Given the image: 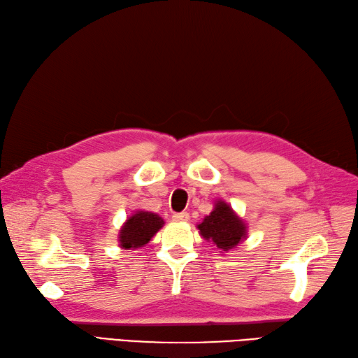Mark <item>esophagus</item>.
<instances>
[{
  "mask_svg": "<svg viewBox=\"0 0 358 358\" xmlns=\"http://www.w3.org/2000/svg\"><path fill=\"white\" fill-rule=\"evenodd\" d=\"M173 221H178V222H186L189 221V213L187 212H180V213H176L172 217Z\"/></svg>",
  "mask_w": 358,
  "mask_h": 358,
  "instance_id": "obj_1",
  "label": "esophagus"
}]
</instances>
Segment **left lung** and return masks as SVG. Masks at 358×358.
<instances>
[{"label": "left lung", "instance_id": "8db88e82", "mask_svg": "<svg viewBox=\"0 0 358 358\" xmlns=\"http://www.w3.org/2000/svg\"><path fill=\"white\" fill-rule=\"evenodd\" d=\"M196 229L199 230V235L206 241H212L222 252L236 248V245L247 238L245 222L222 199L215 203L210 215H207Z\"/></svg>", "mask_w": 358, "mask_h": 358}]
</instances>
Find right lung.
I'll return each instance as SVG.
<instances>
[{"mask_svg":"<svg viewBox=\"0 0 358 358\" xmlns=\"http://www.w3.org/2000/svg\"><path fill=\"white\" fill-rule=\"evenodd\" d=\"M163 218L157 213L137 210L122 226L119 231V245L124 250L143 247L163 227Z\"/></svg>","mask_w":358,"mask_h":358,"instance_id":"right-lung-1","label":"right lung"}]
</instances>
